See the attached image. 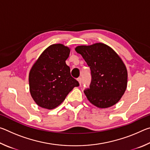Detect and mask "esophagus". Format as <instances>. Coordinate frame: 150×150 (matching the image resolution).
<instances>
[{
	"label": "esophagus",
	"mask_w": 150,
	"mask_h": 150,
	"mask_svg": "<svg viewBox=\"0 0 150 150\" xmlns=\"http://www.w3.org/2000/svg\"><path fill=\"white\" fill-rule=\"evenodd\" d=\"M77 81H79V84L81 85V83H82V79H81V77H79L77 79Z\"/></svg>",
	"instance_id": "obj_1"
}]
</instances>
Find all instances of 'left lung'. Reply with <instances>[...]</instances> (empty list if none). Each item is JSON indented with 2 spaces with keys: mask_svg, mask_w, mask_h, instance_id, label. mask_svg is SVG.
I'll list each match as a JSON object with an SVG mask.
<instances>
[{
  "mask_svg": "<svg viewBox=\"0 0 150 150\" xmlns=\"http://www.w3.org/2000/svg\"><path fill=\"white\" fill-rule=\"evenodd\" d=\"M91 69V82L84 93L88 100L98 108L117 103L127 87L128 73L120 57L111 47L101 43L75 48Z\"/></svg>",
  "mask_w": 150,
  "mask_h": 150,
  "instance_id": "obj_1",
  "label": "left lung"
}]
</instances>
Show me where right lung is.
<instances>
[{"label": "right lung", "mask_w": 150, "mask_h": 150, "mask_svg": "<svg viewBox=\"0 0 150 150\" xmlns=\"http://www.w3.org/2000/svg\"><path fill=\"white\" fill-rule=\"evenodd\" d=\"M70 50L62 44H54L44 51L29 74L30 94L40 107L53 109L62 103L79 83L72 77L65 63Z\"/></svg>", "instance_id": "right-lung-1"}]
</instances>
